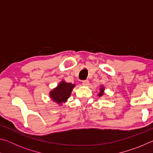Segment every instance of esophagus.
<instances>
[{
	"label": "esophagus",
	"mask_w": 153,
	"mask_h": 153,
	"mask_svg": "<svg viewBox=\"0 0 153 153\" xmlns=\"http://www.w3.org/2000/svg\"><path fill=\"white\" fill-rule=\"evenodd\" d=\"M89 84V81L88 80H84V81L82 82V85L83 86H88Z\"/></svg>",
	"instance_id": "1"
}]
</instances>
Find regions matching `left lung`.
Wrapping results in <instances>:
<instances>
[{"label": "left lung", "instance_id": "8db88e82", "mask_svg": "<svg viewBox=\"0 0 153 153\" xmlns=\"http://www.w3.org/2000/svg\"><path fill=\"white\" fill-rule=\"evenodd\" d=\"M105 86H100V88H99V90H100V92L98 93V96L99 97H102L103 95H104V93H105Z\"/></svg>", "mask_w": 153, "mask_h": 153}]
</instances>
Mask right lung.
Segmentation results:
<instances>
[{
    "label": "right lung",
    "instance_id": "right-lung-1",
    "mask_svg": "<svg viewBox=\"0 0 153 153\" xmlns=\"http://www.w3.org/2000/svg\"><path fill=\"white\" fill-rule=\"evenodd\" d=\"M76 84L72 83L66 82L65 80L61 81L58 84L57 86L51 90L49 96L54 102L59 106H62L63 102L67 101L68 98L70 97L71 92Z\"/></svg>",
    "mask_w": 153,
    "mask_h": 153
}]
</instances>
